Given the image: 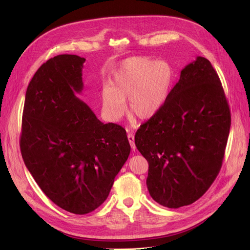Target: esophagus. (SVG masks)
I'll list each match as a JSON object with an SVG mask.
<instances>
[{"label":"esophagus","mask_w":250,"mask_h":250,"mask_svg":"<svg viewBox=\"0 0 250 250\" xmlns=\"http://www.w3.org/2000/svg\"><path fill=\"white\" fill-rule=\"evenodd\" d=\"M127 139H128V142L130 144V147H132V150L135 151L136 150V145H135V137L133 134H128L127 135Z\"/></svg>","instance_id":"1"}]
</instances>
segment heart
<instances>
[{
  "instance_id": "b5f03b06",
  "label": "heart",
  "mask_w": 250,
  "mask_h": 250,
  "mask_svg": "<svg viewBox=\"0 0 250 250\" xmlns=\"http://www.w3.org/2000/svg\"><path fill=\"white\" fill-rule=\"evenodd\" d=\"M174 73L167 62L147 57L129 58L112 75L110 86L101 91L102 109L109 121L124 115L125 101L129 114L147 121L158 113L169 96Z\"/></svg>"
}]
</instances>
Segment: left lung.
<instances>
[{
	"label": "left lung",
	"mask_w": 250,
	"mask_h": 250,
	"mask_svg": "<svg viewBox=\"0 0 250 250\" xmlns=\"http://www.w3.org/2000/svg\"><path fill=\"white\" fill-rule=\"evenodd\" d=\"M230 125L219 76L206 58L196 57L180 72L161 110L135 136L149 163L152 199L170 208L199 200L220 171Z\"/></svg>",
	"instance_id": "obj_1"
}]
</instances>
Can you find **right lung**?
Masks as SVG:
<instances>
[{
	"label": "right lung",
	"instance_id": "add662e5",
	"mask_svg": "<svg viewBox=\"0 0 250 250\" xmlns=\"http://www.w3.org/2000/svg\"><path fill=\"white\" fill-rule=\"evenodd\" d=\"M85 59L60 55L34 74L25 95L20 149L47 198L85 215L107 199L130 146L121 125L101 123L76 93Z\"/></svg>",
	"mask_w": 250,
	"mask_h": 250
}]
</instances>
